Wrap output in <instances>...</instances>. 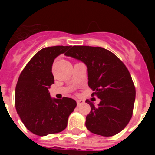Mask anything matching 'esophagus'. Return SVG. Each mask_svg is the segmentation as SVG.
I'll return each instance as SVG.
<instances>
[{
  "label": "esophagus",
  "mask_w": 155,
  "mask_h": 155,
  "mask_svg": "<svg viewBox=\"0 0 155 155\" xmlns=\"http://www.w3.org/2000/svg\"><path fill=\"white\" fill-rule=\"evenodd\" d=\"M76 102H77V105H78V106H80L81 105H82V104L84 103V101L81 99H77Z\"/></svg>",
  "instance_id": "obj_1"
}]
</instances>
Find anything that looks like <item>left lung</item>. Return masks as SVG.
<instances>
[{"label": "left lung", "instance_id": "obj_1", "mask_svg": "<svg viewBox=\"0 0 155 155\" xmlns=\"http://www.w3.org/2000/svg\"><path fill=\"white\" fill-rule=\"evenodd\" d=\"M66 56L86 64L88 86L101 99L98 106L88 99L91 106L85 125L93 134L114 136L127 127L133 116L136 90L131 75L123 61L102 47L74 46Z\"/></svg>", "mask_w": 155, "mask_h": 155}]
</instances>
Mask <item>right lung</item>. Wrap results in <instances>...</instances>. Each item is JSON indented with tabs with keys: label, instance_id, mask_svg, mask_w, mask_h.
I'll return each instance as SVG.
<instances>
[{
	"label": "right lung",
	"instance_id": "obj_1",
	"mask_svg": "<svg viewBox=\"0 0 155 155\" xmlns=\"http://www.w3.org/2000/svg\"><path fill=\"white\" fill-rule=\"evenodd\" d=\"M71 46H55L39 50L26 64L15 87V108L28 130L38 136L63 131L70 114L76 107L75 100L64 97L51 98L49 93L54 83L52 65L54 59L68 53Z\"/></svg>",
	"mask_w": 155,
	"mask_h": 155
}]
</instances>
